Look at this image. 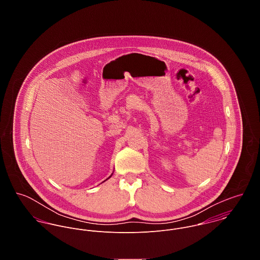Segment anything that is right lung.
Returning <instances> with one entry per match:
<instances>
[{
	"mask_svg": "<svg viewBox=\"0 0 260 260\" xmlns=\"http://www.w3.org/2000/svg\"><path fill=\"white\" fill-rule=\"evenodd\" d=\"M112 174H113V173H112ZM112 174H111V176H112ZM111 176H110V177H111ZM110 177H109V178H110ZM109 178H107V179H109ZM107 179H106V180H107ZM106 180H105V181H106Z\"/></svg>",
	"mask_w": 260,
	"mask_h": 260,
	"instance_id": "right-lung-1",
	"label": "right lung"
}]
</instances>
